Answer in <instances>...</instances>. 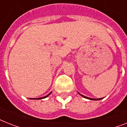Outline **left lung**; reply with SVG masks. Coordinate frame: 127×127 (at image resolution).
<instances>
[{"label": "left lung", "mask_w": 127, "mask_h": 127, "mask_svg": "<svg viewBox=\"0 0 127 127\" xmlns=\"http://www.w3.org/2000/svg\"><path fill=\"white\" fill-rule=\"evenodd\" d=\"M81 95V94H80ZM82 97H84V98H86V99H90V100H100V99H92V98H90V97H86V96H84V95H81Z\"/></svg>", "instance_id": "1"}]
</instances>
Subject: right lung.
Returning a JSON list of instances; mask_svg holds the SVG:
<instances>
[{
  "mask_svg": "<svg viewBox=\"0 0 127 127\" xmlns=\"http://www.w3.org/2000/svg\"><path fill=\"white\" fill-rule=\"evenodd\" d=\"M50 94H51V93H50V94H49V95H46V96H45V97H41V98H36V99H44V98H46V97H48V96H49V95H50Z\"/></svg>",
  "mask_w": 127,
  "mask_h": 127,
  "instance_id": "right-lung-1",
  "label": "right lung"
}]
</instances>
